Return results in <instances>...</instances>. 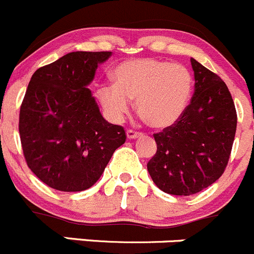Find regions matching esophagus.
I'll return each mask as SVG.
<instances>
[{
    "label": "esophagus",
    "mask_w": 254,
    "mask_h": 254,
    "mask_svg": "<svg viewBox=\"0 0 254 254\" xmlns=\"http://www.w3.org/2000/svg\"><path fill=\"white\" fill-rule=\"evenodd\" d=\"M143 135L142 132H138V130L134 129H127V138L128 139H133V138H137Z\"/></svg>",
    "instance_id": "esophagus-1"
}]
</instances>
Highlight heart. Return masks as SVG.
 Wrapping results in <instances>:
<instances>
[{
  "label": "heart",
  "instance_id": "obj_1",
  "mask_svg": "<svg viewBox=\"0 0 254 254\" xmlns=\"http://www.w3.org/2000/svg\"><path fill=\"white\" fill-rule=\"evenodd\" d=\"M115 84L97 89L105 114L120 122L135 99L138 112L155 128L174 125L184 114L192 91V76L182 64L165 60L142 59L121 63L114 71Z\"/></svg>",
  "mask_w": 254,
  "mask_h": 254
}]
</instances>
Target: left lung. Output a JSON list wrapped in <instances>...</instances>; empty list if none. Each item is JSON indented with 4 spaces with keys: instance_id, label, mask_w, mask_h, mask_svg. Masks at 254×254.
Listing matches in <instances>:
<instances>
[{
    "instance_id": "8db88e82",
    "label": "left lung",
    "mask_w": 254,
    "mask_h": 254,
    "mask_svg": "<svg viewBox=\"0 0 254 254\" xmlns=\"http://www.w3.org/2000/svg\"><path fill=\"white\" fill-rule=\"evenodd\" d=\"M195 91L174 125L154 133L157 152L147 168L160 190L194 195L213 184L228 164L237 112L220 76L191 59Z\"/></svg>"
}]
</instances>
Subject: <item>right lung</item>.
I'll use <instances>...</instances> for the list:
<instances>
[{
  "mask_svg": "<svg viewBox=\"0 0 254 254\" xmlns=\"http://www.w3.org/2000/svg\"><path fill=\"white\" fill-rule=\"evenodd\" d=\"M111 52H72L39 67L19 110V137L29 169L48 187L82 191L104 173L126 130L100 114L87 85Z\"/></svg>",
  "mask_w": 254,
  "mask_h": 254,
  "instance_id": "add662e5",
  "label": "right lung"
}]
</instances>
